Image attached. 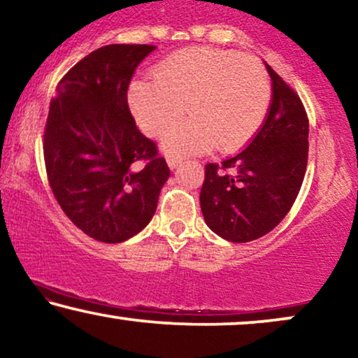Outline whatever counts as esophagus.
<instances>
[{
	"label": "esophagus",
	"mask_w": 358,
	"mask_h": 358,
	"mask_svg": "<svg viewBox=\"0 0 358 358\" xmlns=\"http://www.w3.org/2000/svg\"><path fill=\"white\" fill-rule=\"evenodd\" d=\"M166 162H169V166L171 170L175 166H178V164H182V157H176V155H166Z\"/></svg>",
	"instance_id": "34e87169"
}]
</instances>
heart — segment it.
Listing matches in <instances>:
<instances>
[{
	"instance_id": "b5f03b06",
	"label": "heart",
	"mask_w": 358,
	"mask_h": 358,
	"mask_svg": "<svg viewBox=\"0 0 358 358\" xmlns=\"http://www.w3.org/2000/svg\"><path fill=\"white\" fill-rule=\"evenodd\" d=\"M152 79L129 89V106L140 129L150 137L183 115L193 117L169 129L170 153L205 152L213 145L233 152L246 145L264 124L271 80L259 59L211 48H187L155 66Z\"/></svg>"
}]
</instances>
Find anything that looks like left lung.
Here are the masks:
<instances>
[{
    "label": "left lung",
    "instance_id": "8db88e82",
    "mask_svg": "<svg viewBox=\"0 0 358 358\" xmlns=\"http://www.w3.org/2000/svg\"><path fill=\"white\" fill-rule=\"evenodd\" d=\"M273 97L250 145L221 164L205 165L200 205L206 224L231 243L268 234L287 215L304 182L309 119L297 92L273 67Z\"/></svg>",
    "mask_w": 358,
    "mask_h": 358
}]
</instances>
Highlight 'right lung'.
<instances>
[{
	"mask_svg": "<svg viewBox=\"0 0 358 358\" xmlns=\"http://www.w3.org/2000/svg\"><path fill=\"white\" fill-rule=\"evenodd\" d=\"M152 51L148 44L96 49L59 80L49 106L43 138L49 187L67 218L102 243L142 231L170 176L127 102L134 72Z\"/></svg>",
	"mask_w": 358,
	"mask_h": 358,
	"instance_id": "obj_1",
	"label": "right lung"
}]
</instances>
